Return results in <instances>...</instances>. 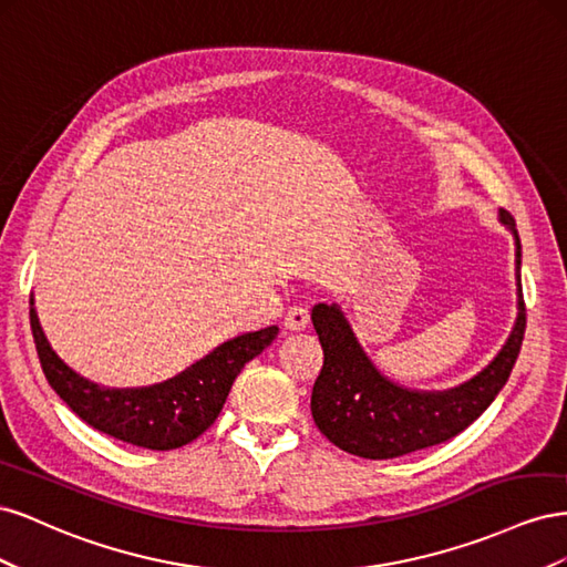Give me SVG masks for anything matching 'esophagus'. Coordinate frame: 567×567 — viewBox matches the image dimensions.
Segmentation results:
<instances>
[{
    "instance_id": "obj_1",
    "label": "esophagus",
    "mask_w": 567,
    "mask_h": 567,
    "mask_svg": "<svg viewBox=\"0 0 567 567\" xmlns=\"http://www.w3.org/2000/svg\"><path fill=\"white\" fill-rule=\"evenodd\" d=\"M307 323H310V310H307L305 305H293V307H290V310L286 312L284 326H286L288 331H302Z\"/></svg>"
}]
</instances>
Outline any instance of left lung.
<instances>
[{
  "label": "left lung",
  "mask_w": 567,
  "mask_h": 567,
  "mask_svg": "<svg viewBox=\"0 0 567 567\" xmlns=\"http://www.w3.org/2000/svg\"><path fill=\"white\" fill-rule=\"evenodd\" d=\"M516 236L518 319L494 362L454 390L416 392L390 383L375 371L336 305H317L312 323L323 350V367L312 388V416L336 447L364 458H394L447 442L483 414L506 385L525 336L520 286V238L516 219L502 210Z\"/></svg>",
  "instance_id": "left-lung-1"
}]
</instances>
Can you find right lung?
I'll list each match as a JSON object with an SVG mask.
<instances>
[{"label":"right lung","mask_w":567,"mask_h":567,"mask_svg":"<svg viewBox=\"0 0 567 567\" xmlns=\"http://www.w3.org/2000/svg\"><path fill=\"white\" fill-rule=\"evenodd\" d=\"M35 302L30 329L49 385L75 414L96 431L146 450H177L203 435L219 416L236 375L277 338L279 326L244 333L215 348L175 379L148 388L115 390L82 379L51 350Z\"/></svg>","instance_id":"1"}]
</instances>
